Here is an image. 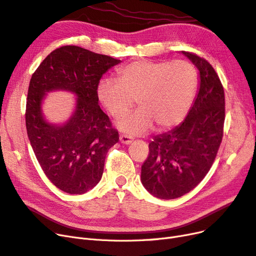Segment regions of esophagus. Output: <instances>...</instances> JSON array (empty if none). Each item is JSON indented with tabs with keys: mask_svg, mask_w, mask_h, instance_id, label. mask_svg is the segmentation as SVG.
I'll return each mask as SVG.
<instances>
[{
	"mask_svg": "<svg viewBox=\"0 0 256 256\" xmlns=\"http://www.w3.org/2000/svg\"><path fill=\"white\" fill-rule=\"evenodd\" d=\"M120 143L128 145V144H130V143L132 142V138H131L129 136H126V134H120Z\"/></svg>",
	"mask_w": 256,
	"mask_h": 256,
	"instance_id": "1",
	"label": "esophagus"
}]
</instances>
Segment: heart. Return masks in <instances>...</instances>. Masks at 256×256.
Listing matches in <instances>:
<instances>
[{
    "instance_id": "1",
    "label": "heart",
    "mask_w": 256,
    "mask_h": 256,
    "mask_svg": "<svg viewBox=\"0 0 256 256\" xmlns=\"http://www.w3.org/2000/svg\"><path fill=\"white\" fill-rule=\"evenodd\" d=\"M197 86V72L184 60H138L118 71V82L106 79L98 98L113 116L125 114L136 100L140 108L120 118L116 127L130 136L144 134L154 125L170 129L186 116Z\"/></svg>"
}]
</instances>
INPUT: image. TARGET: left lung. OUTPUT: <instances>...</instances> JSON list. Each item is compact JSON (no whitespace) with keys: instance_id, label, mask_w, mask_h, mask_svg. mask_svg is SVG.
<instances>
[{"instance_id":"1","label":"left lung","mask_w":256,"mask_h":256,"mask_svg":"<svg viewBox=\"0 0 256 256\" xmlns=\"http://www.w3.org/2000/svg\"><path fill=\"white\" fill-rule=\"evenodd\" d=\"M199 70L196 100L181 124L154 138L140 181L156 198L174 199L195 188L212 167L224 136V91L204 58L182 52Z\"/></svg>"}]
</instances>
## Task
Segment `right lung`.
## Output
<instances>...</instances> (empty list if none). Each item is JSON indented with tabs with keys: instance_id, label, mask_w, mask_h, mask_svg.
<instances>
[{
	"instance_id": "right-lung-1",
	"label": "right lung",
	"mask_w": 256,
	"mask_h": 256,
	"mask_svg": "<svg viewBox=\"0 0 256 256\" xmlns=\"http://www.w3.org/2000/svg\"><path fill=\"white\" fill-rule=\"evenodd\" d=\"M120 60L75 46H61L44 59L30 78L26 100V130L42 170L59 190L84 194L98 184L109 149L118 132L98 106L102 76ZM62 90L78 98L72 116L62 126L42 118L46 92Z\"/></svg>"
}]
</instances>
